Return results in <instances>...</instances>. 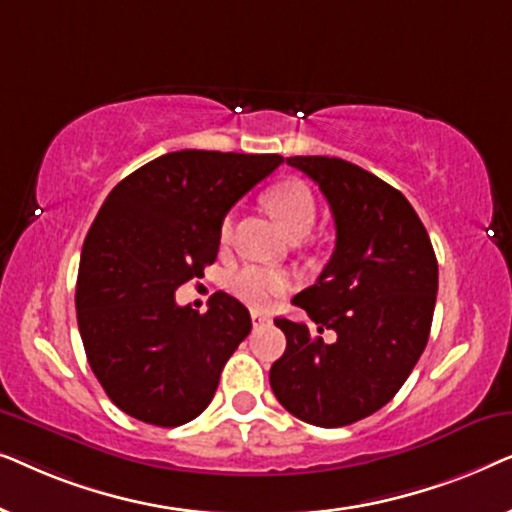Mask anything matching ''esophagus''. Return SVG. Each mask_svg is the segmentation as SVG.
<instances>
[{
    "mask_svg": "<svg viewBox=\"0 0 512 512\" xmlns=\"http://www.w3.org/2000/svg\"><path fill=\"white\" fill-rule=\"evenodd\" d=\"M251 321H254V326H263V324H270V314H265L261 310H254L251 312Z\"/></svg>",
    "mask_w": 512,
    "mask_h": 512,
    "instance_id": "1",
    "label": "esophagus"
}]
</instances>
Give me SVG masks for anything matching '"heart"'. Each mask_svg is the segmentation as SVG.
<instances>
[{
	"instance_id": "b5f03b06",
	"label": "heart",
	"mask_w": 512,
	"mask_h": 512,
	"mask_svg": "<svg viewBox=\"0 0 512 512\" xmlns=\"http://www.w3.org/2000/svg\"><path fill=\"white\" fill-rule=\"evenodd\" d=\"M265 202H268L270 212L275 214L279 226L286 230L289 237H303L314 228V221H317V200H314L310 186L305 181L286 179L282 184L272 186L265 193ZM230 235H233V214H228L221 221V242H228ZM228 286L242 303L251 307H263L272 296L284 291L286 279L275 270L247 265V268L237 270L230 277Z\"/></svg>"
}]
</instances>
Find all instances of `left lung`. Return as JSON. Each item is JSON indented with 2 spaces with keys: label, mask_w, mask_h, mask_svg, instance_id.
Here are the masks:
<instances>
[{
  "label": "left lung",
  "mask_w": 512,
  "mask_h": 512,
  "mask_svg": "<svg viewBox=\"0 0 512 512\" xmlns=\"http://www.w3.org/2000/svg\"><path fill=\"white\" fill-rule=\"evenodd\" d=\"M286 163L326 195L335 249L317 284L291 300L310 324L275 319L286 349L270 387L293 417L333 429L373 415L408 380L429 340L438 261L417 212L387 181L342 158Z\"/></svg>",
  "instance_id": "left-lung-1"
}]
</instances>
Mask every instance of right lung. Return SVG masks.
Wrapping results in <instances>:
<instances>
[{
  "mask_svg": "<svg viewBox=\"0 0 512 512\" xmlns=\"http://www.w3.org/2000/svg\"><path fill=\"white\" fill-rule=\"evenodd\" d=\"M282 160L184 149L107 195L81 249L76 321L90 368L125 415L170 429L212 403L251 331L249 310L219 291L198 314L174 291L216 261L223 216Z\"/></svg>",
  "mask_w": 512,
  "mask_h": 512,
  "instance_id": "1",
  "label": "right lung"
}]
</instances>
